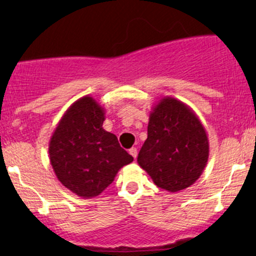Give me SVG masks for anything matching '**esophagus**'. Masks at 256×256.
<instances>
[{
	"label": "esophagus",
	"instance_id": "esophagus-1",
	"mask_svg": "<svg viewBox=\"0 0 256 256\" xmlns=\"http://www.w3.org/2000/svg\"><path fill=\"white\" fill-rule=\"evenodd\" d=\"M128 152H130L132 156H134V158H137V148H134V146H132L130 150H128Z\"/></svg>",
	"mask_w": 256,
	"mask_h": 256
}]
</instances>
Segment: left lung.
<instances>
[{"label": "left lung", "mask_w": 256, "mask_h": 256, "mask_svg": "<svg viewBox=\"0 0 256 256\" xmlns=\"http://www.w3.org/2000/svg\"><path fill=\"white\" fill-rule=\"evenodd\" d=\"M208 152L207 134L195 114L178 100L166 98L150 114L148 138L137 161L158 188L176 192L198 180Z\"/></svg>", "instance_id": "1"}]
</instances>
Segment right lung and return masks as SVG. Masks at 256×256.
<instances>
[{
	"mask_svg": "<svg viewBox=\"0 0 256 256\" xmlns=\"http://www.w3.org/2000/svg\"><path fill=\"white\" fill-rule=\"evenodd\" d=\"M104 120L95 100H78L64 113L49 144L58 179L82 198L100 195L119 170L134 161L116 134L104 130Z\"/></svg>",
	"mask_w": 256,
	"mask_h": 256,
	"instance_id": "1",
	"label": "right lung"
}]
</instances>
